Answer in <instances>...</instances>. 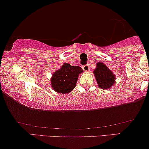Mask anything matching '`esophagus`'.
I'll use <instances>...</instances> for the list:
<instances>
[{"label": "esophagus", "mask_w": 149, "mask_h": 149, "mask_svg": "<svg viewBox=\"0 0 149 149\" xmlns=\"http://www.w3.org/2000/svg\"><path fill=\"white\" fill-rule=\"evenodd\" d=\"M83 70L85 71V72H88V71L89 70V66L88 64L87 65H85V66H83Z\"/></svg>", "instance_id": "obj_1"}]
</instances>
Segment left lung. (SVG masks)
Listing matches in <instances>:
<instances>
[{
    "instance_id": "1",
    "label": "left lung",
    "mask_w": 149,
    "mask_h": 149,
    "mask_svg": "<svg viewBox=\"0 0 149 149\" xmlns=\"http://www.w3.org/2000/svg\"><path fill=\"white\" fill-rule=\"evenodd\" d=\"M93 74L97 85L102 89H110L115 82V75L102 62H99L96 64Z\"/></svg>"
}]
</instances>
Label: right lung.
<instances>
[{"mask_svg": "<svg viewBox=\"0 0 149 149\" xmlns=\"http://www.w3.org/2000/svg\"><path fill=\"white\" fill-rule=\"evenodd\" d=\"M83 72L81 67L72 66L68 63H64L59 70L52 74L51 85L56 92L66 94L74 88L79 75Z\"/></svg>", "mask_w": 149, "mask_h": 149, "instance_id": "obj_1", "label": "right lung"}]
</instances>
